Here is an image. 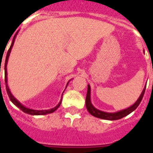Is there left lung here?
I'll use <instances>...</instances> for the list:
<instances>
[{
	"label": "left lung",
	"instance_id": "1",
	"mask_svg": "<svg viewBox=\"0 0 153 153\" xmlns=\"http://www.w3.org/2000/svg\"><path fill=\"white\" fill-rule=\"evenodd\" d=\"M145 88L146 86L143 90L141 95H140V97L137 100L135 103L132 106L129 107V108L123 109V110L119 111L117 112H105V111H102L98 110L97 108H95L93 105H92L91 102V87L90 85H87V97H86V107L88 111V112L92 115L95 117L97 118L102 119V120H120L122 119L123 117L126 116V115H129L130 113H131L133 111H135L137 108L140 102H141L143 96L144 95V91H145Z\"/></svg>",
	"mask_w": 153,
	"mask_h": 153
}]
</instances>
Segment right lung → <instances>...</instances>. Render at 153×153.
I'll return each instance as SVG.
<instances>
[{
    "label": "right lung",
    "instance_id": "obj_1",
    "mask_svg": "<svg viewBox=\"0 0 153 153\" xmlns=\"http://www.w3.org/2000/svg\"><path fill=\"white\" fill-rule=\"evenodd\" d=\"M17 34V33L15 34L13 38L12 44L11 45H10V48H9V50L8 51V52H7L6 58H5V62H4V81H5V87H6L7 94H8V95H9V99H10V100H11V102H13L15 106H17V108H20L23 112L26 113V114H29V115H46V114H50V113H53V111L57 110V109L59 108V106L61 105L62 100H60V102H58V104L56 106L55 108H51V109H49V110H33V109H30V108H26V107H25L24 105H22V103H21V102H20L19 101H18V100H17L14 96H13V95H12L11 91H10V90H9L8 83H7V82H8V80H7V63H8V59H9V55H10V53H11V50L12 48H13V44H14V41ZM0 70H1V66H0ZM68 83H69V82H67V85H68ZM67 85H66V87H67ZM62 94H63V93H62Z\"/></svg>",
    "mask_w": 153,
    "mask_h": 153
}]
</instances>
